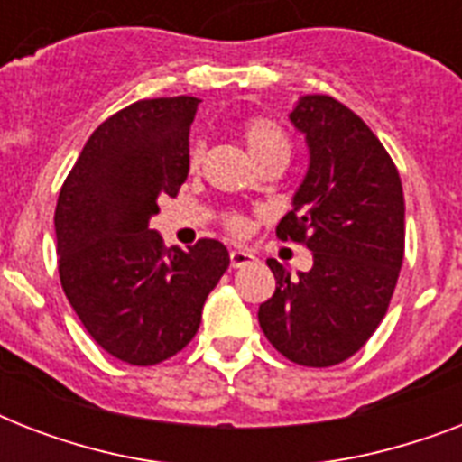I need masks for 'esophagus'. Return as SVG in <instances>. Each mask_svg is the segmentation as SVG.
I'll use <instances>...</instances> for the list:
<instances>
[{
    "mask_svg": "<svg viewBox=\"0 0 462 462\" xmlns=\"http://www.w3.org/2000/svg\"><path fill=\"white\" fill-rule=\"evenodd\" d=\"M254 256L249 252H230V266L232 268H242L246 263H252Z\"/></svg>",
    "mask_w": 462,
    "mask_h": 462,
    "instance_id": "34e87169",
    "label": "esophagus"
}]
</instances>
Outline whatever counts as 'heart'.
Returning a JSON list of instances; mask_svg holds the SVG:
<instances>
[{"instance_id":"obj_1","label":"heart","mask_w":462,"mask_h":462,"mask_svg":"<svg viewBox=\"0 0 462 462\" xmlns=\"http://www.w3.org/2000/svg\"><path fill=\"white\" fill-rule=\"evenodd\" d=\"M242 139L246 143V151L254 158L256 165L261 162H266V160H288L290 155V141L285 136L281 126L271 122L266 117H254L249 119L245 126H242ZM203 160V146H194L191 155H189V167L191 170H199ZM225 227L235 235V237H245L246 232H249V220L245 216H239V213H230V216L225 217Z\"/></svg>"}]
</instances>
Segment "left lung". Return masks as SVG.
<instances>
[{
	"label": "left lung",
	"instance_id": "1",
	"mask_svg": "<svg viewBox=\"0 0 462 462\" xmlns=\"http://www.w3.org/2000/svg\"><path fill=\"white\" fill-rule=\"evenodd\" d=\"M290 122L309 165L275 232L314 254L307 273L268 259L275 292L259 307L268 343L290 362L352 357L386 316L405 252V201L393 160L374 132L330 96H302Z\"/></svg>",
	"mask_w": 462,
	"mask_h": 462
}]
</instances>
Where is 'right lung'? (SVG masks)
I'll return each mask as SVG.
<instances>
[{"label": "right lung", "mask_w": 462, "mask_h": 462, "mask_svg": "<svg viewBox=\"0 0 462 462\" xmlns=\"http://www.w3.org/2000/svg\"><path fill=\"white\" fill-rule=\"evenodd\" d=\"M199 97H155L105 119L86 141L54 210L60 281L90 337L151 366L196 336L208 292L230 266L217 239L165 249L151 230L160 196L189 174Z\"/></svg>", "instance_id": "right-lung-1"}]
</instances>
